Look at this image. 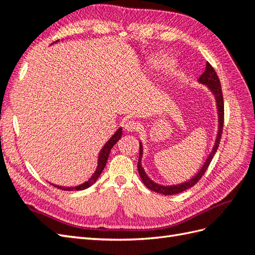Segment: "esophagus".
Segmentation results:
<instances>
[{
  "instance_id": "34e87169",
  "label": "esophagus",
  "mask_w": 255,
  "mask_h": 255,
  "mask_svg": "<svg viewBox=\"0 0 255 255\" xmlns=\"http://www.w3.org/2000/svg\"><path fill=\"white\" fill-rule=\"evenodd\" d=\"M124 128H125L126 131H129V132H132V131H135V130H138L139 128V124L135 122V121H126L125 124H124Z\"/></svg>"
}]
</instances>
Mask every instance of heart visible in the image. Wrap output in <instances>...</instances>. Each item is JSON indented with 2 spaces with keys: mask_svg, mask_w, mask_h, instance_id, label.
Returning a JSON list of instances; mask_svg holds the SVG:
<instances>
[{
  "mask_svg": "<svg viewBox=\"0 0 255 255\" xmlns=\"http://www.w3.org/2000/svg\"><path fill=\"white\" fill-rule=\"evenodd\" d=\"M169 63H170V58L168 56H166V55H159V56H156L154 60L151 62V66L153 68L158 69V68L165 67ZM167 68H168V70H169L170 73H174L175 70H176V66H175L174 64H170Z\"/></svg>",
  "mask_w": 255,
  "mask_h": 255,
  "instance_id": "b5f03b06",
  "label": "heart"
}]
</instances>
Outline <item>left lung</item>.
<instances>
[{"label":"left lung","instance_id":"left-lung-1","mask_svg":"<svg viewBox=\"0 0 255 255\" xmlns=\"http://www.w3.org/2000/svg\"><path fill=\"white\" fill-rule=\"evenodd\" d=\"M198 81L200 82V84L205 85L210 89L211 92L213 93V96L215 97V101H216V108H217V114H218V131H217L215 143H214V145H213L212 152L210 153L208 158H206V161L203 164V166L201 167V169L198 171L197 175L193 176L191 179H189L185 182H181V183H179V185L162 186V185H158V183L151 180L149 178V176L145 174L143 167H142L141 159H142V154H143V146H142V143L140 142L138 171H139V175L142 179V182L144 183L146 188H149L152 191L157 192V193H162L164 195H173V194L180 193L182 191L187 190V189L193 187L195 183H197L201 179V177L204 175L206 169H208V167H209L211 161L213 159V156H214L215 152L218 149V145H220V141H221L222 132H223V126H224V101H223V93H222V87H221L220 79H218V76H217L216 72L214 70V68L212 67V65L210 63H206V67H205L204 73L201 75Z\"/></svg>","mask_w":255,"mask_h":255}]
</instances>
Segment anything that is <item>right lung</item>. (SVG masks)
<instances>
[{
    "instance_id": "1",
    "label": "right lung",
    "mask_w": 255,
    "mask_h": 255,
    "mask_svg": "<svg viewBox=\"0 0 255 255\" xmlns=\"http://www.w3.org/2000/svg\"><path fill=\"white\" fill-rule=\"evenodd\" d=\"M55 42H57V41H55ZM122 133H123V129L122 128H118L117 131L113 135H112V138L104 144V146L102 147V150H101L100 153H99L98 167H97L96 171H94V174L91 176V178L89 179L88 181L81 183V185H79V186H76V187H62V186L53 185V183H51V185H53V186L58 188V189H61V190H66V191L84 190V189H87L89 187H91L93 183L98 180L101 173H102V171H103L105 165H106V162H108V158H109V155H110V152L112 150V147H113L116 142L122 138Z\"/></svg>"
}]
</instances>
